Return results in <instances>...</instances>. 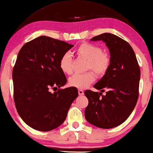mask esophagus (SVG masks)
<instances>
[{"instance_id": "34e87169", "label": "esophagus", "mask_w": 153, "mask_h": 153, "mask_svg": "<svg viewBox=\"0 0 153 153\" xmlns=\"http://www.w3.org/2000/svg\"><path fill=\"white\" fill-rule=\"evenodd\" d=\"M78 93H79V95H81V96L83 95V94H84V92H83V90H79Z\"/></svg>"}]
</instances>
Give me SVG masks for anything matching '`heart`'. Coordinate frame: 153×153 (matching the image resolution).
<instances>
[{
  "instance_id": "b5f03b06",
  "label": "heart",
  "mask_w": 153,
  "mask_h": 153,
  "mask_svg": "<svg viewBox=\"0 0 153 153\" xmlns=\"http://www.w3.org/2000/svg\"><path fill=\"white\" fill-rule=\"evenodd\" d=\"M76 55L88 61L86 70H91L98 76H102L110 68L111 57L99 46L90 43H83L75 50ZM60 68L65 74L72 72V58L70 53H65L60 58ZM95 74L91 72L84 74H75L69 79V84L77 88H85L95 81Z\"/></svg>"
}]
</instances>
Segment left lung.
Masks as SVG:
<instances>
[{
	"mask_svg": "<svg viewBox=\"0 0 153 153\" xmlns=\"http://www.w3.org/2000/svg\"><path fill=\"white\" fill-rule=\"evenodd\" d=\"M91 40L106 43L111 62L108 72L94 85L102 93L90 90L84 92L88 100L85 118L96 127L111 129L124 123L137 104L140 68L133 49L120 37L105 33ZM104 89L108 90L105 96L102 95Z\"/></svg>",
	"mask_w": 153,
	"mask_h": 153,
	"instance_id": "1",
	"label": "left lung"
}]
</instances>
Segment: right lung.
Segmentation results:
<instances>
[{
	"mask_svg": "<svg viewBox=\"0 0 153 153\" xmlns=\"http://www.w3.org/2000/svg\"><path fill=\"white\" fill-rule=\"evenodd\" d=\"M73 47L40 36L25 44L19 52L12 71L14 104L24 123L36 130L48 131L59 127L78 96L75 87L50 92L66 84L59 61Z\"/></svg>",
	"mask_w": 153,
	"mask_h": 153,
	"instance_id": "obj_1",
	"label": "right lung"
}]
</instances>
